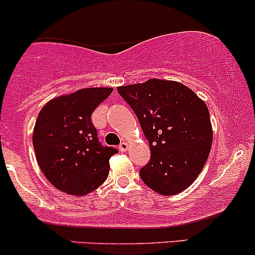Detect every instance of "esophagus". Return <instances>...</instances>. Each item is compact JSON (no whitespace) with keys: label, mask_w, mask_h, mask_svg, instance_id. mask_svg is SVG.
I'll list each match as a JSON object with an SVG mask.
<instances>
[{"label":"esophagus","mask_w":255,"mask_h":255,"mask_svg":"<svg viewBox=\"0 0 255 255\" xmlns=\"http://www.w3.org/2000/svg\"><path fill=\"white\" fill-rule=\"evenodd\" d=\"M128 149V142H122L120 143V145H119V150L120 151H127Z\"/></svg>","instance_id":"34e87169"}]
</instances>
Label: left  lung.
I'll return each mask as SVG.
<instances>
[{
    "label": "left lung",
    "instance_id": "obj_1",
    "mask_svg": "<svg viewBox=\"0 0 255 255\" xmlns=\"http://www.w3.org/2000/svg\"><path fill=\"white\" fill-rule=\"evenodd\" d=\"M149 142L142 181L161 195H176L197 178L210 155L213 130L204 100L176 81L151 78L118 87Z\"/></svg>",
    "mask_w": 255,
    "mask_h": 255
}]
</instances>
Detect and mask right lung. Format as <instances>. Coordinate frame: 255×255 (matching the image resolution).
Masks as SVG:
<instances>
[{
    "label": "right lung",
    "instance_id": "add662e5",
    "mask_svg": "<svg viewBox=\"0 0 255 255\" xmlns=\"http://www.w3.org/2000/svg\"><path fill=\"white\" fill-rule=\"evenodd\" d=\"M113 88H84L43 106L33 128V148L42 172L56 189L83 196L107 179L116 148L102 147L91 114Z\"/></svg>",
    "mask_w": 255,
    "mask_h": 255
}]
</instances>
